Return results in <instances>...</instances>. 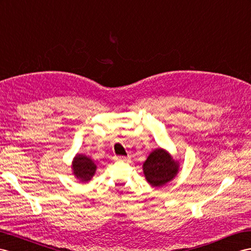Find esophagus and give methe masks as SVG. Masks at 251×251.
Listing matches in <instances>:
<instances>
[{
  "mask_svg": "<svg viewBox=\"0 0 251 251\" xmlns=\"http://www.w3.org/2000/svg\"><path fill=\"white\" fill-rule=\"evenodd\" d=\"M115 160H125V157H122V156H115L114 157Z\"/></svg>",
  "mask_w": 251,
  "mask_h": 251,
  "instance_id": "1",
  "label": "esophagus"
}]
</instances>
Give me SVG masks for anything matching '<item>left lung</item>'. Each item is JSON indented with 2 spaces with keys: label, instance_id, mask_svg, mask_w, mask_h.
Returning a JSON list of instances; mask_svg holds the SVG:
<instances>
[{
  "label": "left lung",
  "instance_id": "8db88e82",
  "mask_svg": "<svg viewBox=\"0 0 251 251\" xmlns=\"http://www.w3.org/2000/svg\"><path fill=\"white\" fill-rule=\"evenodd\" d=\"M179 161L161 147L153 150L143 163V174L151 187L160 188L174 179L179 172Z\"/></svg>",
  "mask_w": 251,
  "mask_h": 251
}]
</instances>
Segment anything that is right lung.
<instances>
[{"mask_svg":"<svg viewBox=\"0 0 251 251\" xmlns=\"http://www.w3.org/2000/svg\"><path fill=\"white\" fill-rule=\"evenodd\" d=\"M98 166L93 160L82 153H77L72 161V174L80 182H89L94 176Z\"/></svg>","mask_w":251,"mask_h":251,"instance_id":"add662e5","label":"right lung"}]
</instances>
